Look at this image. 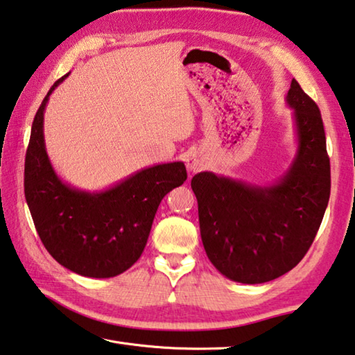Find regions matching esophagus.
Instances as JSON below:
<instances>
[{
  "instance_id": "obj_1",
  "label": "esophagus",
  "mask_w": 355,
  "mask_h": 355,
  "mask_svg": "<svg viewBox=\"0 0 355 355\" xmlns=\"http://www.w3.org/2000/svg\"><path fill=\"white\" fill-rule=\"evenodd\" d=\"M188 167H190V170H193V171H198L202 168V161L198 156H191L190 159H188Z\"/></svg>"
}]
</instances>
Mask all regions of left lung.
<instances>
[{"label": "left lung", "instance_id": "left-lung-1", "mask_svg": "<svg viewBox=\"0 0 355 355\" xmlns=\"http://www.w3.org/2000/svg\"><path fill=\"white\" fill-rule=\"evenodd\" d=\"M286 103L299 148L276 185L256 187L209 171L191 179L207 256L241 284H265L291 271L314 242L328 207L331 167L320 110L295 79Z\"/></svg>", "mask_w": 355, "mask_h": 355}]
</instances>
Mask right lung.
Here are the masks:
<instances>
[{
  "mask_svg": "<svg viewBox=\"0 0 355 355\" xmlns=\"http://www.w3.org/2000/svg\"><path fill=\"white\" fill-rule=\"evenodd\" d=\"M52 85L35 114L26 151L24 194L41 242L58 263L79 276L107 279L127 271L146 248L157 207L187 180L184 162L144 168L105 191L64 184L44 146V110Z\"/></svg>",
  "mask_w": 355,
  "mask_h": 355,
  "instance_id": "right-lung-1",
  "label": "right lung"
}]
</instances>
